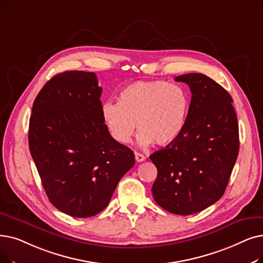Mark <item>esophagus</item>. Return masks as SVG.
<instances>
[{
  "label": "esophagus",
  "instance_id": "34e87169",
  "mask_svg": "<svg viewBox=\"0 0 263 263\" xmlns=\"http://www.w3.org/2000/svg\"><path fill=\"white\" fill-rule=\"evenodd\" d=\"M135 160H136V162H142L145 160V156H143L140 153H135Z\"/></svg>",
  "mask_w": 263,
  "mask_h": 263
}]
</instances>
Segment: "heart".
<instances>
[{
    "label": "heart",
    "mask_w": 263,
    "mask_h": 263,
    "mask_svg": "<svg viewBox=\"0 0 263 263\" xmlns=\"http://www.w3.org/2000/svg\"><path fill=\"white\" fill-rule=\"evenodd\" d=\"M190 108L187 91L163 81H138L125 86L118 103L105 102L101 114L111 138L128 144L138 128L143 147L172 144L185 128Z\"/></svg>",
    "instance_id": "1"
}]
</instances>
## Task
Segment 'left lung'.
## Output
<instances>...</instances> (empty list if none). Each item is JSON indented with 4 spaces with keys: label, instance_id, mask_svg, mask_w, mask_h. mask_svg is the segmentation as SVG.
I'll return each instance as SVG.
<instances>
[{
    "label": "left lung",
    "instance_id": "obj_1",
    "mask_svg": "<svg viewBox=\"0 0 263 263\" xmlns=\"http://www.w3.org/2000/svg\"><path fill=\"white\" fill-rule=\"evenodd\" d=\"M191 91L185 128L165 148L149 156L158 170L153 196L176 215L201 212L224 193L238 155V124L233 100L201 73L175 77Z\"/></svg>",
    "mask_w": 263,
    "mask_h": 263
}]
</instances>
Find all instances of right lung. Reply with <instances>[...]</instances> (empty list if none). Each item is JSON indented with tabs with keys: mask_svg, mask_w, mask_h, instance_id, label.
<instances>
[{
	"mask_svg": "<svg viewBox=\"0 0 263 263\" xmlns=\"http://www.w3.org/2000/svg\"><path fill=\"white\" fill-rule=\"evenodd\" d=\"M101 93L92 72L57 74L39 92L30 117V153L45 192L53 206L78 218L103 211L135 162L105 127Z\"/></svg>",
	"mask_w": 263,
	"mask_h": 263,
	"instance_id": "obj_1",
	"label": "right lung"
}]
</instances>
